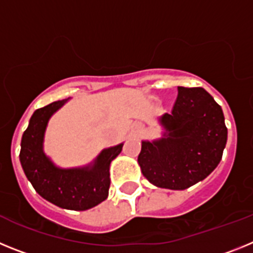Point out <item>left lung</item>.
<instances>
[{
    "label": "left lung",
    "mask_w": 253,
    "mask_h": 253,
    "mask_svg": "<svg viewBox=\"0 0 253 253\" xmlns=\"http://www.w3.org/2000/svg\"><path fill=\"white\" fill-rule=\"evenodd\" d=\"M169 114L160 119L166 133L142 142L138 156L144 177L158 187L185 190L215 169L227 143L222 107L203 87H177Z\"/></svg>",
    "instance_id": "obj_1"
}]
</instances>
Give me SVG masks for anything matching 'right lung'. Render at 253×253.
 <instances>
[{
  "instance_id": "obj_1",
  "label": "right lung",
  "mask_w": 253,
  "mask_h": 253,
  "mask_svg": "<svg viewBox=\"0 0 253 253\" xmlns=\"http://www.w3.org/2000/svg\"><path fill=\"white\" fill-rule=\"evenodd\" d=\"M67 100L51 102L35 110L21 139L20 162L35 191L51 204L69 210H87L109 195L110 163L123 144L104 149L92 166L63 169L55 167L43 152L48 120Z\"/></svg>"
}]
</instances>
